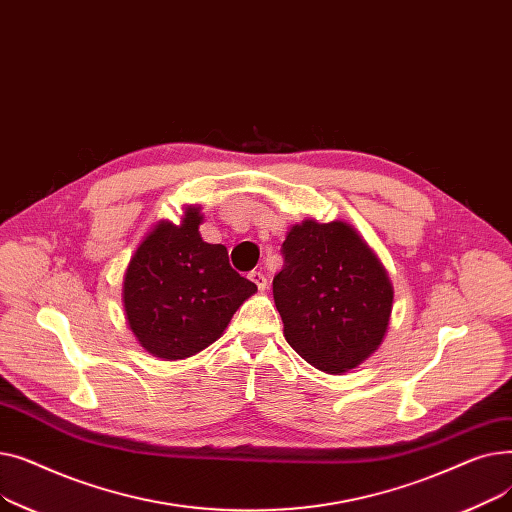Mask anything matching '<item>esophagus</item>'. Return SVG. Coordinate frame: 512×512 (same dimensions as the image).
<instances>
[{"mask_svg": "<svg viewBox=\"0 0 512 512\" xmlns=\"http://www.w3.org/2000/svg\"><path fill=\"white\" fill-rule=\"evenodd\" d=\"M249 278L255 282V286H257L259 290H265V286H267V278H265V274H263V272H251V274H249Z\"/></svg>", "mask_w": 512, "mask_h": 512, "instance_id": "obj_1", "label": "esophagus"}]
</instances>
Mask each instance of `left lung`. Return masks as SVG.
<instances>
[{
	"label": "left lung",
	"mask_w": 512,
	"mask_h": 512,
	"mask_svg": "<svg viewBox=\"0 0 512 512\" xmlns=\"http://www.w3.org/2000/svg\"><path fill=\"white\" fill-rule=\"evenodd\" d=\"M282 257L274 301L294 351L326 373L353 369L378 351L394 290L353 226L305 220L288 232Z\"/></svg>",
	"instance_id": "left-lung-1"
}]
</instances>
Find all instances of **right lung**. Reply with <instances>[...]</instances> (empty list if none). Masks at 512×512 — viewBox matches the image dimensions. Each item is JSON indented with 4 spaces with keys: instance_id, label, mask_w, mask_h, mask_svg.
Returning <instances> with one entry per match:
<instances>
[{
    "instance_id": "add662e5",
    "label": "right lung",
    "mask_w": 512,
    "mask_h": 512,
    "mask_svg": "<svg viewBox=\"0 0 512 512\" xmlns=\"http://www.w3.org/2000/svg\"><path fill=\"white\" fill-rule=\"evenodd\" d=\"M203 215L188 207L180 226L161 222L124 274L128 326L145 351L184 359L218 340L257 286L234 272L224 245L199 234Z\"/></svg>"
}]
</instances>
